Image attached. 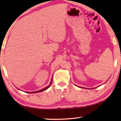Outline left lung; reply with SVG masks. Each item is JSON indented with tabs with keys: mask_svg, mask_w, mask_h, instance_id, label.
<instances>
[{
	"mask_svg": "<svg viewBox=\"0 0 121 121\" xmlns=\"http://www.w3.org/2000/svg\"><path fill=\"white\" fill-rule=\"evenodd\" d=\"M83 88H84V87H83Z\"/></svg>",
	"mask_w": 121,
	"mask_h": 121,
	"instance_id": "obj_1",
	"label": "left lung"
}]
</instances>
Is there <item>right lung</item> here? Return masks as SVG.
I'll use <instances>...</instances> for the list:
<instances>
[{
  "mask_svg": "<svg viewBox=\"0 0 121 121\" xmlns=\"http://www.w3.org/2000/svg\"><path fill=\"white\" fill-rule=\"evenodd\" d=\"M52 80H51V82H50V84H49V85H48L47 87H44V88L41 89V90H39V91H34V92H27V93H31V94L33 93V94H34V93H37V92H42V91H44V90H47L48 88H49V86H50L51 85V84H52Z\"/></svg>",
  "mask_w": 121,
  "mask_h": 121,
  "instance_id": "add662e5",
  "label": "right lung"
}]
</instances>
